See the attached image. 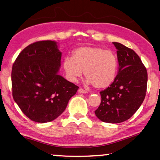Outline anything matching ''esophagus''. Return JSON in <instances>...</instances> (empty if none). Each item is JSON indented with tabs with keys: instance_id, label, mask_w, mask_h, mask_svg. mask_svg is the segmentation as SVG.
<instances>
[{
	"instance_id": "1",
	"label": "esophagus",
	"mask_w": 160,
	"mask_h": 160,
	"mask_svg": "<svg viewBox=\"0 0 160 160\" xmlns=\"http://www.w3.org/2000/svg\"><path fill=\"white\" fill-rule=\"evenodd\" d=\"M78 92H80V93H82V94H85V93H88V90H84V89L80 88H79V90H78Z\"/></svg>"
}]
</instances>
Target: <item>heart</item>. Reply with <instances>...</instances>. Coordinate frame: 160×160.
I'll return each mask as SVG.
<instances>
[{
	"mask_svg": "<svg viewBox=\"0 0 160 160\" xmlns=\"http://www.w3.org/2000/svg\"><path fill=\"white\" fill-rule=\"evenodd\" d=\"M63 69L72 81L82 76L89 83L104 89L114 82L118 72V59L112 51L98 47H82L73 51L72 57L65 58Z\"/></svg>",
	"mask_w": 160,
	"mask_h": 160,
	"instance_id": "b5f03b06",
	"label": "heart"
}]
</instances>
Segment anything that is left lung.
<instances>
[{
    "label": "left lung",
    "mask_w": 160,
    "mask_h": 160,
    "mask_svg": "<svg viewBox=\"0 0 160 160\" xmlns=\"http://www.w3.org/2000/svg\"><path fill=\"white\" fill-rule=\"evenodd\" d=\"M117 49L118 72L112 85L100 92L102 101L94 111L103 122L128 120L141 106L147 91L148 72L138 55L131 48L113 42Z\"/></svg>",
    "instance_id": "8db88e82"
}]
</instances>
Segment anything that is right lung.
<instances>
[{
  "mask_svg": "<svg viewBox=\"0 0 160 160\" xmlns=\"http://www.w3.org/2000/svg\"><path fill=\"white\" fill-rule=\"evenodd\" d=\"M61 59L57 43L47 40L28 46L12 65L13 99L35 122H50L58 117L79 88L58 74Z\"/></svg>",
  "mask_w": 160,
  "mask_h": 160,
  "instance_id": "add662e5",
  "label": "right lung"
}]
</instances>
